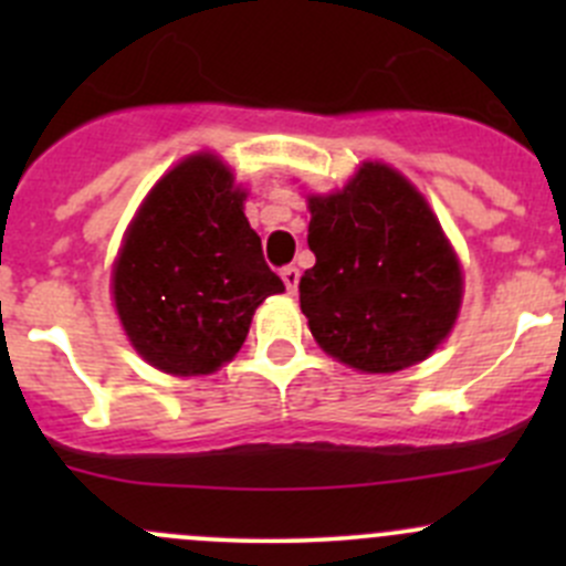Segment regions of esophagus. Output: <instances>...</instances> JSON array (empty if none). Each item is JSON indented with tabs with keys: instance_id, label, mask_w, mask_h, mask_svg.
<instances>
[{
	"instance_id": "1",
	"label": "esophagus",
	"mask_w": 566,
	"mask_h": 566,
	"mask_svg": "<svg viewBox=\"0 0 566 566\" xmlns=\"http://www.w3.org/2000/svg\"><path fill=\"white\" fill-rule=\"evenodd\" d=\"M282 282H284V287L290 290V293H295V290H298V282H301L298 268H295V265L282 268Z\"/></svg>"
}]
</instances>
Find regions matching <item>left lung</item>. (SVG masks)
<instances>
[{"label": "left lung", "instance_id": "obj_1", "mask_svg": "<svg viewBox=\"0 0 566 566\" xmlns=\"http://www.w3.org/2000/svg\"><path fill=\"white\" fill-rule=\"evenodd\" d=\"M301 312L328 356L361 373H399L449 336L462 271L427 199L386 164H361L342 191L310 197Z\"/></svg>", "mask_w": 566, "mask_h": 566}]
</instances>
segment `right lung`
<instances>
[{"label": "right lung", "instance_id": "add662e5", "mask_svg": "<svg viewBox=\"0 0 566 566\" xmlns=\"http://www.w3.org/2000/svg\"><path fill=\"white\" fill-rule=\"evenodd\" d=\"M247 191L210 153L153 186L112 273L119 323L147 364L210 375L247 342L251 315L284 284L243 213Z\"/></svg>", "mask_w": 566, "mask_h": 566}]
</instances>
